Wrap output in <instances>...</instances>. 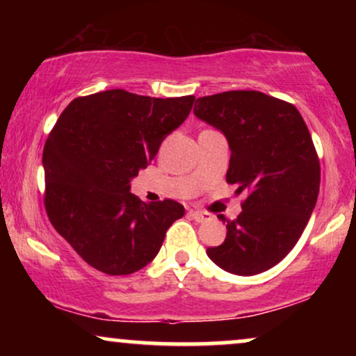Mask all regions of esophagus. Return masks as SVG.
<instances>
[{"mask_svg": "<svg viewBox=\"0 0 356 356\" xmlns=\"http://www.w3.org/2000/svg\"><path fill=\"white\" fill-rule=\"evenodd\" d=\"M189 217H191L193 220H196V222H204V220H207V218H209V213L201 212V211H189Z\"/></svg>", "mask_w": 356, "mask_h": 356, "instance_id": "34e87169", "label": "esophagus"}]
</instances>
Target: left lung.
I'll list each match as a JSON object with an SVG mask.
<instances>
[{
  "label": "left lung",
  "mask_w": 356,
  "mask_h": 356,
  "mask_svg": "<svg viewBox=\"0 0 356 356\" xmlns=\"http://www.w3.org/2000/svg\"><path fill=\"white\" fill-rule=\"evenodd\" d=\"M199 120L220 131L232 150L227 183L248 193L220 246L207 256L236 275L261 274L300 240L318 201L321 168L303 116L291 104L256 90L201 97Z\"/></svg>",
  "instance_id": "1"
}]
</instances>
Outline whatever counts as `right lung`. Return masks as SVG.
Wrapping results in <instances>:
<instances>
[{"label":"right lung","instance_id":"add662e5","mask_svg":"<svg viewBox=\"0 0 356 356\" xmlns=\"http://www.w3.org/2000/svg\"><path fill=\"white\" fill-rule=\"evenodd\" d=\"M193 104V95L152 99L111 89L77 97L58 118L42 157L45 209L55 230L94 269L140 270L184 216L177 201L147 204L129 189Z\"/></svg>","mask_w":356,"mask_h":356}]
</instances>
